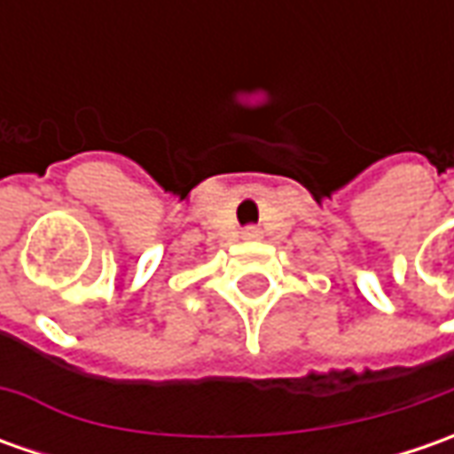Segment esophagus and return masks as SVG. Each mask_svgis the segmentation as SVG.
Here are the masks:
<instances>
[{
  "label": "esophagus",
  "mask_w": 454,
  "mask_h": 454,
  "mask_svg": "<svg viewBox=\"0 0 454 454\" xmlns=\"http://www.w3.org/2000/svg\"><path fill=\"white\" fill-rule=\"evenodd\" d=\"M247 235H254V230H250V232H247Z\"/></svg>",
  "instance_id": "obj_1"
}]
</instances>
